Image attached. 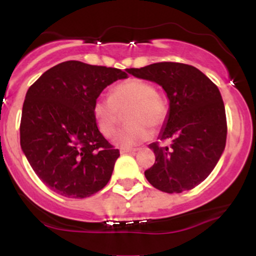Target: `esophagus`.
<instances>
[{
	"label": "esophagus",
	"mask_w": 256,
	"mask_h": 256,
	"mask_svg": "<svg viewBox=\"0 0 256 256\" xmlns=\"http://www.w3.org/2000/svg\"><path fill=\"white\" fill-rule=\"evenodd\" d=\"M137 152V148H122L120 149V154H131V152Z\"/></svg>",
	"instance_id": "esophagus-1"
}]
</instances>
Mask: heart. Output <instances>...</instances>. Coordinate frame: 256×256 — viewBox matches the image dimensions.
Listing matches in <instances>:
<instances>
[{
  "label": "heart",
  "instance_id": "heart-1",
  "mask_svg": "<svg viewBox=\"0 0 256 256\" xmlns=\"http://www.w3.org/2000/svg\"><path fill=\"white\" fill-rule=\"evenodd\" d=\"M128 108L126 120L130 124L114 136V143L122 148H131L149 140L152 128H160L167 114L165 102L150 83L137 78L126 79L110 90V98H98L94 102L92 116L102 134L110 137L114 134L120 113Z\"/></svg>",
  "mask_w": 256,
  "mask_h": 256
}]
</instances>
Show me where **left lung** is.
Returning <instances> with one entry per match:
<instances>
[{
  "mask_svg": "<svg viewBox=\"0 0 256 256\" xmlns=\"http://www.w3.org/2000/svg\"><path fill=\"white\" fill-rule=\"evenodd\" d=\"M128 72L162 86L170 101L158 140H170L171 144H149L155 164L144 172L146 178L168 194L198 186L213 171L226 144L228 126L219 89L200 70L185 64L158 62Z\"/></svg>",
  "mask_w": 256,
  "mask_h": 256,
  "instance_id": "8db88e82",
  "label": "left lung"
}]
</instances>
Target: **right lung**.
<instances>
[{
	"instance_id": "obj_1",
	"label": "right lung",
	"mask_w": 256,
	"mask_h": 256,
	"mask_svg": "<svg viewBox=\"0 0 256 256\" xmlns=\"http://www.w3.org/2000/svg\"><path fill=\"white\" fill-rule=\"evenodd\" d=\"M128 70L64 61L44 72L26 92L20 146L52 192L89 198L107 185L119 158L92 116L94 102Z\"/></svg>"
}]
</instances>
